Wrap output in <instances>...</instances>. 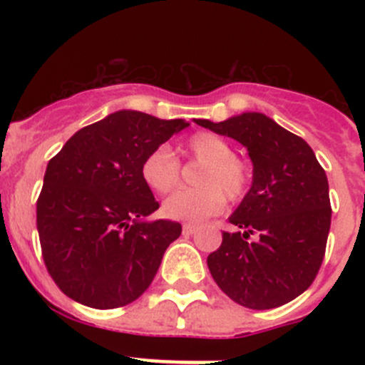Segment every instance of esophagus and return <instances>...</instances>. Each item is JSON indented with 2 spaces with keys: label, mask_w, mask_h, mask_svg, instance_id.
<instances>
[{
  "label": "esophagus",
  "mask_w": 365,
  "mask_h": 365,
  "mask_svg": "<svg viewBox=\"0 0 365 365\" xmlns=\"http://www.w3.org/2000/svg\"><path fill=\"white\" fill-rule=\"evenodd\" d=\"M183 235H194L197 231V226H192V224H183Z\"/></svg>",
  "instance_id": "1"
}]
</instances>
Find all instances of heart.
Here are the masks:
<instances>
[{"label": "heart", "instance_id": "heart-1", "mask_svg": "<svg viewBox=\"0 0 365 365\" xmlns=\"http://www.w3.org/2000/svg\"><path fill=\"white\" fill-rule=\"evenodd\" d=\"M182 153L203 164L197 175L196 189H180L162 205L168 219L189 224L203 222L226 205V196L238 201L249 185V168L233 155V148L222 138L210 132H200L182 145ZM141 176L146 185L157 194H168L180 182V162L168 146H157L145 157Z\"/></svg>", "mask_w": 365, "mask_h": 365}]
</instances>
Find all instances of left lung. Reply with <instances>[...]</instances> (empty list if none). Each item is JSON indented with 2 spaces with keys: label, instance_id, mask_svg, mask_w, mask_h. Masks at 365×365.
<instances>
[{
  "label": "left lung",
  "instance_id": "8db88e82",
  "mask_svg": "<svg viewBox=\"0 0 365 365\" xmlns=\"http://www.w3.org/2000/svg\"><path fill=\"white\" fill-rule=\"evenodd\" d=\"M194 121L237 139L254 168L251 189L230 217L237 231H224L206 259L213 281L244 307L288 304L312 284L325 256L332 217L325 171L304 139L261 113Z\"/></svg>",
  "mask_w": 365,
  "mask_h": 365
}]
</instances>
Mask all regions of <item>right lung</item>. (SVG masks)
<instances>
[{"label": "right lung", "mask_w": 365, "mask_h": 365, "mask_svg": "<svg viewBox=\"0 0 365 365\" xmlns=\"http://www.w3.org/2000/svg\"><path fill=\"white\" fill-rule=\"evenodd\" d=\"M185 127V120L123 109L77 130L49 160L36 230L47 272L72 300L95 309L123 307L152 284L182 226L143 220L159 203L141 164Z\"/></svg>", "instance_id": "right-lung-1"}]
</instances>
